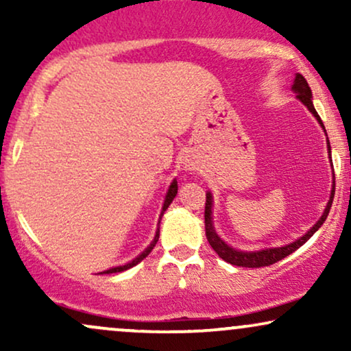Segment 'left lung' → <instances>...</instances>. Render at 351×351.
I'll use <instances>...</instances> for the list:
<instances>
[{
	"instance_id": "1",
	"label": "left lung",
	"mask_w": 351,
	"mask_h": 351,
	"mask_svg": "<svg viewBox=\"0 0 351 351\" xmlns=\"http://www.w3.org/2000/svg\"><path fill=\"white\" fill-rule=\"evenodd\" d=\"M292 90L295 92V97L299 99L300 102L304 104V106L307 107L313 115H315L318 123H320L322 128L325 130L324 123H322L320 117H318L315 107H313V104H312V90H310L307 80H305L304 75L295 74V80H293ZM327 147H328V153H330V142H327ZM333 183H335V181H333ZM333 196H335V186L332 188V195H330L328 204H327V208H325L324 215H322L320 219L313 224V228L310 229V231H307V234L299 237V239L293 241V243H291V244L282 245V247H272V249L269 247V249H263V251L245 252V251H239V249L231 247V245H228L219 236H217L216 229H215V226H213V195L208 191L206 193V206H204V229H206L208 243L211 244V247L215 249L216 254L221 257V259L226 261V263L232 264V265H239V267H265V265H272V264H276L277 261H282L284 257H287L289 254L297 251L300 245H304L310 239V237L315 234V232L318 231V228H320L322 224L325 223V219H327L330 208H332V203H333Z\"/></svg>"
}]
</instances>
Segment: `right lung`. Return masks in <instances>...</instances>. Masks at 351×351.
<instances>
[{
	"mask_svg": "<svg viewBox=\"0 0 351 351\" xmlns=\"http://www.w3.org/2000/svg\"><path fill=\"white\" fill-rule=\"evenodd\" d=\"M176 193H178V183H176V180H173V183L170 184V188H168V193H167V198H165V203H163V209H162V215H160V219H162V216H163V213L167 211L168 209V206H170L171 204V201L175 199V196H176ZM158 224H160V221H158ZM158 237H160V229L158 231H156V234H155V237H153V241H152V244L148 245L147 249H145V251L140 254V256H136L134 261H130V263H127L125 265H117V267H112V269H108V271H106L104 274H115V272H122V271H127V269H130V267H134V265H136L140 263V261H143L145 257L148 256V254L152 252V249L155 247V244H156V241H158Z\"/></svg>",
	"mask_w": 351,
	"mask_h": 351,
	"instance_id": "right-lung-1",
	"label": "right lung"
}]
</instances>
